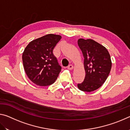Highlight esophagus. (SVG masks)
<instances>
[{"instance_id":"1","label":"esophagus","mask_w":130,"mask_h":130,"mask_svg":"<svg viewBox=\"0 0 130 130\" xmlns=\"http://www.w3.org/2000/svg\"><path fill=\"white\" fill-rule=\"evenodd\" d=\"M73 66L72 65H71V64H70V65L68 67V69H69V70L73 69Z\"/></svg>"}]
</instances>
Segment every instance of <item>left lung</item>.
Here are the masks:
<instances>
[{
	"label": "left lung",
	"mask_w": 130,
	"mask_h": 130,
	"mask_svg": "<svg viewBox=\"0 0 130 130\" xmlns=\"http://www.w3.org/2000/svg\"><path fill=\"white\" fill-rule=\"evenodd\" d=\"M78 45L83 53L85 77L78 84V89L84 92L95 91L104 83L112 67L111 57L104 46L93 39L80 38Z\"/></svg>",
	"instance_id": "left-lung-1"
}]
</instances>
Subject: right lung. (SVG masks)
<instances>
[{"label":"right lung","instance_id":"1","mask_svg":"<svg viewBox=\"0 0 130 130\" xmlns=\"http://www.w3.org/2000/svg\"><path fill=\"white\" fill-rule=\"evenodd\" d=\"M60 35L49 34L31 41L22 54L23 67L30 80L39 86L53 84L61 70L54 56V48L61 39Z\"/></svg>","mask_w":130,"mask_h":130}]
</instances>
